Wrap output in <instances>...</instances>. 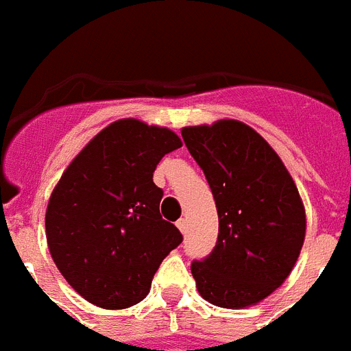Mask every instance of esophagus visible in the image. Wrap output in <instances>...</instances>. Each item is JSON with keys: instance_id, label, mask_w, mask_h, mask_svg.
Returning <instances> with one entry per match:
<instances>
[{"instance_id": "34e87169", "label": "esophagus", "mask_w": 351, "mask_h": 351, "mask_svg": "<svg viewBox=\"0 0 351 351\" xmlns=\"http://www.w3.org/2000/svg\"><path fill=\"white\" fill-rule=\"evenodd\" d=\"M176 224H178V228L181 230L183 234H184V232H186V228H189V224H186V219H183V217H181V219H179Z\"/></svg>"}]
</instances>
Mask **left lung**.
I'll return each instance as SVG.
<instances>
[{"instance_id": "left-lung-1", "label": "left lung", "mask_w": 351, "mask_h": 351, "mask_svg": "<svg viewBox=\"0 0 351 351\" xmlns=\"http://www.w3.org/2000/svg\"><path fill=\"white\" fill-rule=\"evenodd\" d=\"M184 145L214 193L219 235L193 261L203 299L221 308L252 306L287 281L301 254L306 214L281 158L248 125L221 119L184 127Z\"/></svg>"}]
</instances>
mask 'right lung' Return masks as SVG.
I'll return each mask as SVG.
<instances>
[{
	"label": "right lung",
	"mask_w": 351,
	"mask_h": 351,
	"mask_svg": "<svg viewBox=\"0 0 351 351\" xmlns=\"http://www.w3.org/2000/svg\"><path fill=\"white\" fill-rule=\"evenodd\" d=\"M178 134L119 119L70 162L49 199L45 228L58 270L86 301L123 310L143 301L183 235L159 214L154 170Z\"/></svg>",
	"instance_id": "add662e5"
}]
</instances>
